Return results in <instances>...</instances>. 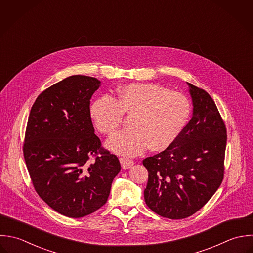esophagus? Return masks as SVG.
<instances>
[{"mask_svg": "<svg viewBox=\"0 0 253 253\" xmlns=\"http://www.w3.org/2000/svg\"><path fill=\"white\" fill-rule=\"evenodd\" d=\"M120 162H121L122 168L125 169H129L130 167H132V166H133V164H134L133 160H130V159H127V158H124V157L120 158Z\"/></svg>", "mask_w": 253, "mask_h": 253, "instance_id": "obj_1", "label": "esophagus"}]
</instances>
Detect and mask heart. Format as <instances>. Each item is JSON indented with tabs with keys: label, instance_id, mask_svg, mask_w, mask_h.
<instances>
[{
	"label": "heart",
	"instance_id": "obj_1",
	"mask_svg": "<svg viewBox=\"0 0 253 253\" xmlns=\"http://www.w3.org/2000/svg\"><path fill=\"white\" fill-rule=\"evenodd\" d=\"M191 114V104L179 92L153 84H131L117 91L116 97L102 96L90 106L97 129L111 136L130 115V128L116 133L107 147L121 155L135 156L148 146L159 151L169 147L180 134Z\"/></svg>",
	"mask_w": 253,
	"mask_h": 253
}]
</instances>
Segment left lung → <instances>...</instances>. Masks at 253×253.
I'll return each mask as SVG.
<instances>
[{"label": "left lung", "mask_w": 253, "mask_h": 253, "mask_svg": "<svg viewBox=\"0 0 253 253\" xmlns=\"http://www.w3.org/2000/svg\"><path fill=\"white\" fill-rule=\"evenodd\" d=\"M187 84L192 118L169 147L142 162L149 173L144 190L147 206L172 220L202 208L221 185L225 170V123L211 96Z\"/></svg>", "instance_id": "left-lung-1"}]
</instances>
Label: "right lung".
Returning <instances> with one entry per match:
<instances>
[{
	"label": "right lung",
	"mask_w": 253,
	"mask_h": 253,
	"mask_svg": "<svg viewBox=\"0 0 253 253\" xmlns=\"http://www.w3.org/2000/svg\"><path fill=\"white\" fill-rule=\"evenodd\" d=\"M99 86L95 78L69 77L37 97L27 121L23 156L32 184L70 218L101 208L121 170L118 157L94 133L90 99Z\"/></svg>",
	"instance_id": "1"
}]
</instances>
